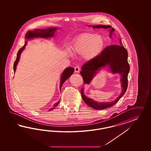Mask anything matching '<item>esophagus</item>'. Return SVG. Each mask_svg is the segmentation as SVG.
<instances>
[{
  "instance_id": "esophagus-1",
  "label": "esophagus",
  "mask_w": 151,
  "mask_h": 151,
  "mask_svg": "<svg viewBox=\"0 0 151 151\" xmlns=\"http://www.w3.org/2000/svg\"><path fill=\"white\" fill-rule=\"evenodd\" d=\"M75 73H79V71H80V67L78 66H76V67H75Z\"/></svg>"
}]
</instances>
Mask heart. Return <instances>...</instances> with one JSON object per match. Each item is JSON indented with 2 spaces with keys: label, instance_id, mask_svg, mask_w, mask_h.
<instances>
[{
  "label": "heart",
  "instance_id": "1",
  "mask_svg": "<svg viewBox=\"0 0 151 151\" xmlns=\"http://www.w3.org/2000/svg\"><path fill=\"white\" fill-rule=\"evenodd\" d=\"M105 46L104 37L94 33H83L79 35L73 44V51L84 56L87 60L95 59L102 52Z\"/></svg>",
  "mask_w": 151,
  "mask_h": 151
}]
</instances>
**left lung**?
Returning <instances> with one entry per match:
<instances>
[{
    "instance_id": "1",
    "label": "left lung",
    "mask_w": 151,
    "mask_h": 151,
    "mask_svg": "<svg viewBox=\"0 0 151 151\" xmlns=\"http://www.w3.org/2000/svg\"><path fill=\"white\" fill-rule=\"evenodd\" d=\"M92 27L98 28H110V25H94ZM114 28L111 30L110 37L112 32L114 31ZM121 45H112L106 47L102 52L97 58L92 60L88 61L81 67L82 71L80 74L82 76L83 82L88 84L91 82L97 71L105 66L109 65L110 70L113 73H119L121 75V81L122 82V91L121 95L113 102H97L85 96L83 88L81 89V94L82 99L87 105L95 110H103L115 105L122 97L128 87V74L129 71V65L128 63V52L124 47L121 39H119Z\"/></svg>"
}]
</instances>
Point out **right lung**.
Instances as JSON below:
<instances>
[{"instance_id": "add662e5", "label": "right lung", "mask_w": 151, "mask_h": 151, "mask_svg": "<svg viewBox=\"0 0 151 151\" xmlns=\"http://www.w3.org/2000/svg\"><path fill=\"white\" fill-rule=\"evenodd\" d=\"M56 30V27L49 28L48 29H36V30H34V31L27 32V34H26V35H25V37H26L27 39H32V38L36 37H44V38L52 37L54 36V33L55 32ZM26 45H27V42L25 43L24 45L23 46L21 49H20L19 50L18 52L17 53V58H16V60H15L14 63V72L15 71L16 67H17V64L18 63L19 58H20V55L21 52H22V51L24 49L25 46H26ZM73 71H74V69L73 68H71V67L68 68L64 70L63 73L62 74L61 78V83H60V89H61V86H62V85L64 83V82L73 73ZM59 101H58V102H56L55 104H54L53 107L50 109L49 111H51V110L54 109L55 107H56L58 105V104L59 103Z\"/></svg>"}]
</instances>
